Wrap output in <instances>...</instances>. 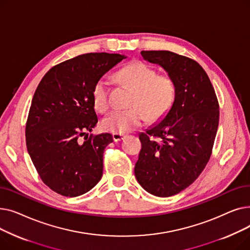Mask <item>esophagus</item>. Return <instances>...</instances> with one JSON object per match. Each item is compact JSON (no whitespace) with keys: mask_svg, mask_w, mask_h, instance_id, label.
Returning a JSON list of instances; mask_svg holds the SVG:
<instances>
[{"mask_svg":"<svg viewBox=\"0 0 250 250\" xmlns=\"http://www.w3.org/2000/svg\"><path fill=\"white\" fill-rule=\"evenodd\" d=\"M125 135L124 134H120V133H113L112 134V139L114 142H120L124 139Z\"/></svg>","mask_w":250,"mask_h":250,"instance_id":"esophagus-1","label":"esophagus"}]
</instances>
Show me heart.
<instances>
[{"label":"heart","instance_id":"b5f03b06","mask_svg":"<svg viewBox=\"0 0 250 250\" xmlns=\"http://www.w3.org/2000/svg\"><path fill=\"white\" fill-rule=\"evenodd\" d=\"M115 77L122 84L134 90L125 110H114L103 118L101 126L111 133H127L141 126L146 120L156 122L164 117L173 106L176 85L168 75L157 71L143 62H132L117 71ZM110 86L105 77L99 78L92 88L94 108L99 112L110 107Z\"/></svg>","mask_w":250,"mask_h":250}]
</instances>
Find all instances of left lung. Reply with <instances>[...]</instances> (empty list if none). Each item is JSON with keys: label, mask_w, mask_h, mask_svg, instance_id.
Returning <instances> with one entry per match:
<instances>
[{"label": "left lung", "mask_w": 250, "mask_h": 250, "mask_svg": "<svg viewBox=\"0 0 250 250\" xmlns=\"http://www.w3.org/2000/svg\"><path fill=\"white\" fill-rule=\"evenodd\" d=\"M173 79V106L139 138L135 165L141 187L156 196H171L200 176L211 157L219 125V102L209 79L195 61L168 50H143Z\"/></svg>", "instance_id": "obj_1"}]
</instances>
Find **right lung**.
<instances>
[{
	"mask_svg": "<svg viewBox=\"0 0 250 250\" xmlns=\"http://www.w3.org/2000/svg\"><path fill=\"white\" fill-rule=\"evenodd\" d=\"M124 59L107 52L78 56L52 67L35 90L26 146L44 185L59 194L81 195L102 177L103 152L113 139L107 133L86 134L98 123L91 92L98 79Z\"/></svg>",
	"mask_w": 250,
	"mask_h": 250,
	"instance_id": "add662e5",
	"label": "right lung"
}]
</instances>
